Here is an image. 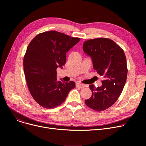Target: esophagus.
<instances>
[{"label":"esophagus","instance_id":"1","mask_svg":"<svg viewBox=\"0 0 146 146\" xmlns=\"http://www.w3.org/2000/svg\"><path fill=\"white\" fill-rule=\"evenodd\" d=\"M76 87L82 89V88H85V85H83V84H82V83H76Z\"/></svg>","mask_w":146,"mask_h":146}]
</instances>
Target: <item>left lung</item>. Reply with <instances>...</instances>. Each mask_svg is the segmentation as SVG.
I'll return each instance as SVG.
<instances>
[{"instance_id": "obj_1", "label": "left lung", "mask_w": 146, "mask_h": 146, "mask_svg": "<svg viewBox=\"0 0 146 146\" xmlns=\"http://www.w3.org/2000/svg\"><path fill=\"white\" fill-rule=\"evenodd\" d=\"M83 50L91 57L97 73L104 78L101 87L89 86L92 96L85 104L94 111H104L117 101L125 86L128 73L125 53L107 38L89 40L83 43Z\"/></svg>"}]
</instances>
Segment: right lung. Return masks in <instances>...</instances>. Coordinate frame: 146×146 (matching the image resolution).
Wrapping results in <instances>:
<instances>
[{
  "mask_svg": "<svg viewBox=\"0 0 146 146\" xmlns=\"http://www.w3.org/2000/svg\"><path fill=\"white\" fill-rule=\"evenodd\" d=\"M80 41L55 31L38 34L29 44L24 58V70L27 86L34 100L45 108L63 104L72 89L73 81L57 79V68L66 61V52Z\"/></svg>",
  "mask_w": 146,
  "mask_h": 146,
  "instance_id": "obj_1",
  "label": "right lung"
}]
</instances>
